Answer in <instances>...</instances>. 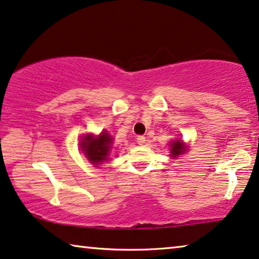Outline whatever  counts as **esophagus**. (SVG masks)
Here are the masks:
<instances>
[{
	"mask_svg": "<svg viewBox=\"0 0 259 259\" xmlns=\"http://www.w3.org/2000/svg\"><path fill=\"white\" fill-rule=\"evenodd\" d=\"M137 142H138V144L139 145H144L145 144V142H146V138L144 137V136H139L138 138H137Z\"/></svg>",
	"mask_w": 259,
	"mask_h": 259,
	"instance_id": "esophagus-1",
	"label": "esophagus"
}]
</instances>
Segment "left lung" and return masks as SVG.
Masks as SVG:
<instances>
[{"label": "left lung", "mask_w": 259, "mask_h": 259, "mask_svg": "<svg viewBox=\"0 0 259 259\" xmlns=\"http://www.w3.org/2000/svg\"><path fill=\"white\" fill-rule=\"evenodd\" d=\"M169 146H170V156L171 157H176V156L181 155L187 151L185 147V144H183V141L180 140V139H178V140H171Z\"/></svg>", "instance_id": "left-lung-1"}]
</instances>
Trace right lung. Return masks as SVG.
<instances>
[{
    "instance_id": "1",
    "label": "right lung",
    "mask_w": 259,
    "mask_h": 259,
    "mask_svg": "<svg viewBox=\"0 0 259 259\" xmlns=\"http://www.w3.org/2000/svg\"><path fill=\"white\" fill-rule=\"evenodd\" d=\"M79 147L90 162L98 167L105 161L110 160V154L113 148V138L107 131H103L97 137L93 134H85L80 139Z\"/></svg>"
}]
</instances>
